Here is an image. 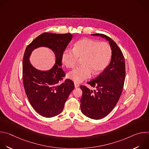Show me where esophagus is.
<instances>
[{
  "mask_svg": "<svg viewBox=\"0 0 149 149\" xmlns=\"http://www.w3.org/2000/svg\"><path fill=\"white\" fill-rule=\"evenodd\" d=\"M74 86H75V88H77V87H78L79 86V84H78V83L75 82L74 83Z\"/></svg>",
  "mask_w": 149,
  "mask_h": 149,
  "instance_id": "obj_1",
  "label": "esophagus"
}]
</instances>
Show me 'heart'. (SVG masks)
Returning <instances> with one entry per match:
<instances>
[{
    "instance_id": "heart-1",
    "label": "heart",
    "mask_w": 149,
    "mask_h": 149,
    "mask_svg": "<svg viewBox=\"0 0 149 149\" xmlns=\"http://www.w3.org/2000/svg\"><path fill=\"white\" fill-rule=\"evenodd\" d=\"M111 49L107 42L84 38L76 42L72 50L66 49L62 53V61L68 68H74L81 59L82 65L68 72V79L79 83L90 78L91 74L97 75L108 65Z\"/></svg>"
}]
</instances>
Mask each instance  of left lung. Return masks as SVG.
<instances>
[{
    "label": "left lung",
    "instance_id": "obj_1",
    "mask_svg": "<svg viewBox=\"0 0 149 149\" xmlns=\"http://www.w3.org/2000/svg\"><path fill=\"white\" fill-rule=\"evenodd\" d=\"M92 35L105 38L112 51L109 65L88 82L96 90L93 91L86 86H80L82 91L80 100L81 112L90 118L99 120L113 110L120 97L125 80V60L121 51L111 38L101 33Z\"/></svg>",
    "mask_w": 149,
    "mask_h": 149
}]
</instances>
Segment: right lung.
Wrapping results in <instances>:
<instances>
[{"mask_svg":"<svg viewBox=\"0 0 149 149\" xmlns=\"http://www.w3.org/2000/svg\"><path fill=\"white\" fill-rule=\"evenodd\" d=\"M72 37L71 33L45 32L36 38L25 49L22 67L25 93L34 110L45 117H53L60 114L74 89L73 81L68 79L58 84L65 75L61 68L62 53ZM40 47L49 48L55 55V64L49 70H38L30 62L32 51Z\"/></svg>","mask_w":149,"mask_h":149,"instance_id":"add662e5","label":"right lung"}]
</instances>
